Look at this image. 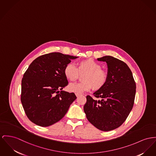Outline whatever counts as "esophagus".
Here are the masks:
<instances>
[{"label":"esophagus","mask_w":156,"mask_h":156,"mask_svg":"<svg viewBox=\"0 0 156 156\" xmlns=\"http://www.w3.org/2000/svg\"><path fill=\"white\" fill-rule=\"evenodd\" d=\"M76 96L78 98V97L80 96V94H76Z\"/></svg>","instance_id":"1"}]
</instances>
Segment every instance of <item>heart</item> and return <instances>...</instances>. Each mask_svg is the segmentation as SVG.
<instances>
[{"label":"heart","instance_id":"1","mask_svg":"<svg viewBox=\"0 0 156 156\" xmlns=\"http://www.w3.org/2000/svg\"><path fill=\"white\" fill-rule=\"evenodd\" d=\"M78 68L72 62L66 65L64 74L66 78L73 81L76 80L79 73H86L84 75L83 83H72L68 86V90L70 92L81 94L91 90L92 87L95 90L103 87L107 82L108 75L101 69V66L92 58L82 60L77 63Z\"/></svg>","mask_w":156,"mask_h":156}]
</instances>
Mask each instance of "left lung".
I'll return each instance as SVG.
<instances>
[{
	"label": "left lung",
	"mask_w": 156,
	"mask_h": 156,
	"mask_svg": "<svg viewBox=\"0 0 156 156\" xmlns=\"http://www.w3.org/2000/svg\"><path fill=\"white\" fill-rule=\"evenodd\" d=\"M97 60L106 62L107 82L94 93L99 100L86 96L83 109L92 124L101 131H109L121 126L129 114L134 103L136 84L126 63L110 55Z\"/></svg>",
	"instance_id": "left-lung-1"
}]
</instances>
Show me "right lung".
I'll return each mask as SVG.
<instances>
[{"mask_svg": "<svg viewBox=\"0 0 156 156\" xmlns=\"http://www.w3.org/2000/svg\"><path fill=\"white\" fill-rule=\"evenodd\" d=\"M78 57L51 52L35 59L24 73L21 83V102L29 119L46 127L64 116L77 98L62 90L68 84L64 74L66 64Z\"/></svg>", "mask_w": 156, "mask_h": 156, "instance_id": "add662e5", "label": "right lung"}]
</instances>
